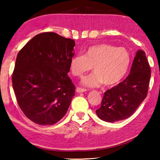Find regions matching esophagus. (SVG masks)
Instances as JSON below:
<instances>
[{"label": "esophagus", "mask_w": 160, "mask_h": 160, "mask_svg": "<svg viewBox=\"0 0 160 160\" xmlns=\"http://www.w3.org/2000/svg\"><path fill=\"white\" fill-rule=\"evenodd\" d=\"M87 89H84V88H80V87H78L76 89V91L78 93H82L84 92V91H86Z\"/></svg>", "instance_id": "34e87169"}]
</instances>
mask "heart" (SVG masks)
Returning a JSON list of instances; mask_svg holds the SVG:
<instances>
[{
  "label": "heart",
  "instance_id": "b5f03b06",
  "mask_svg": "<svg viewBox=\"0 0 160 160\" xmlns=\"http://www.w3.org/2000/svg\"><path fill=\"white\" fill-rule=\"evenodd\" d=\"M130 63V54L126 49L100 44L89 47L84 56L73 57L69 69L73 76L81 77L93 67L94 72L82 78L83 85L96 87L103 82L106 86H113L124 77Z\"/></svg>",
  "mask_w": 160,
  "mask_h": 160
}]
</instances>
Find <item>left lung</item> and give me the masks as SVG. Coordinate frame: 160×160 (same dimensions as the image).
Segmentation results:
<instances>
[{"label":"left lung","mask_w":160,"mask_h":160,"mask_svg":"<svg viewBox=\"0 0 160 160\" xmlns=\"http://www.w3.org/2000/svg\"><path fill=\"white\" fill-rule=\"evenodd\" d=\"M151 67L145 52L138 50L132 61L130 73L118 85L104 92L96 114L108 122L129 118L147 96Z\"/></svg>","instance_id":"1"}]
</instances>
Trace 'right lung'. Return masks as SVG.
<instances>
[{
	"label": "right lung",
	"instance_id": "add662e5",
	"mask_svg": "<svg viewBox=\"0 0 160 160\" xmlns=\"http://www.w3.org/2000/svg\"><path fill=\"white\" fill-rule=\"evenodd\" d=\"M75 45L72 39L44 32L18 52L12 85L20 108L34 123L52 125L66 114L76 89L67 74Z\"/></svg>",
	"mask_w": 160,
	"mask_h": 160
}]
</instances>
